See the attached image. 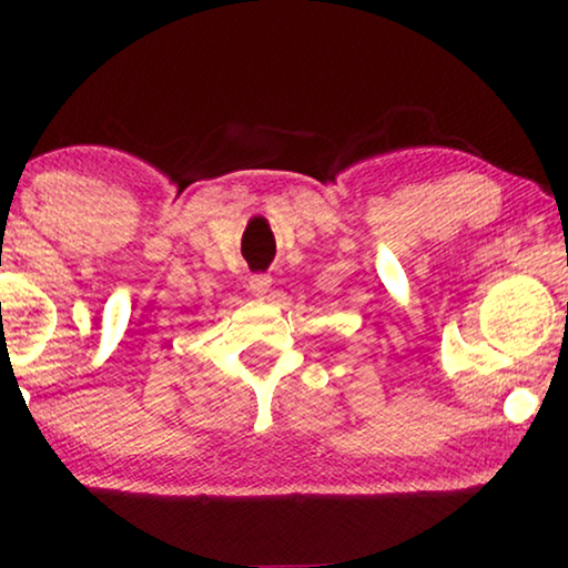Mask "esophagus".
<instances>
[{
	"label": "esophagus",
	"instance_id": "34e87169",
	"mask_svg": "<svg viewBox=\"0 0 568 568\" xmlns=\"http://www.w3.org/2000/svg\"><path fill=\"white\" fill-rule=\"evenodd\" d=\"M247 290H251L255 297H266L271 290V276L268 274H253L247 278Z\"/></svg>",
	"mask_w": 568,
	"mask_h": 568
}]
</instances>
